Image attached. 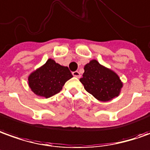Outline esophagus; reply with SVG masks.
<instances>
[{"label": "esophagus", "mask_w": 150, "mask_h": 150, "mask_svg": "<svg viewBox=\"0 0 150 150\" xmlns=\"http://www.w3.org/2000/svg\"><path fill=\"white\" fill-rule=\"evenodd\" d=\"M73 75L74 77H77V78H79V77H81V75H80V73L78 72V71H75V72H73Z\"/></svg>", "instance_id": "esophagus-1"}]
</instances>
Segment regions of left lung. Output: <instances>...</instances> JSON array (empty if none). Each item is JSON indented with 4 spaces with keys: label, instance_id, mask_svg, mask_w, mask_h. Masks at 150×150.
Listing matches in <instances>:
<instances>
[{
    "label": "left lung",
    "instance_id": "8db88e82",
    "mask_svg": "<svg viewBox=\"0 0 150 150\" xmlns=\"http://www.w3.org/2000/svg\"><path fill=\"white\" fill-rule=\"evenodd\" d=\"M85 72L80 78L84 88L98 100H112L118 96L122 87L119 76L114 71L92 59L84 66Z\"/></svg>",
    "mask_w": 150,
    "mask_h": 150
}]
</instances>
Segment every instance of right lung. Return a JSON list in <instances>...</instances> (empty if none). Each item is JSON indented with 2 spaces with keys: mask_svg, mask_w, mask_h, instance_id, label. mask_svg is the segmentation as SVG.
Masks as SVG:
<instances>
[{
  "mask_svg": "<svg viewBox=\"0 0 150 150\" xmlns=\"http://www.w3.org/2000/svg\"><path fill=\"white\" fill-rule=\"evenodd\" d=\"M73 77L68 67L59 64L49 59L45 64L28 76V86L38 96L50 98L59 93L65 82Z\"/></svg>",
  "mask_w": 150,
  "mask_h": 150,
  "instance_id": "right-lung-1",
  "label": "right lung"
}]
</instances>
